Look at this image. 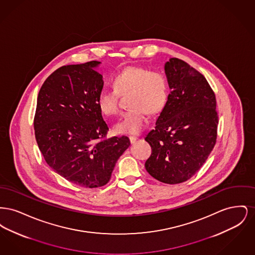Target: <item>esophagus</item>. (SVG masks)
<instances>
[{
	"mask_svg": "<svg viewBox=\"0 0 255 255\" xmlns=\"http://www.w3.org/2000/svg\"><path fill=\"white\" fill-rule=\"evenodd\" d=\"M129 138H130L131 143H133V142L137 139V136H136V135H130V136H129Z\"/></svg>",
	"mask_w": 255,
	"mask_h": 255,
	"instance_id": "1",
	"label": "esophagus"
}]
</instances>
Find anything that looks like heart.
<instances>
[{
	"label": "heart",
	"instance_id": "1",
	"mask_svg": "<svg viewBox=\"0 0 255 255\" xmlns=\"http://www.w3.org/2000/svg\"><path fill=\"white\" fill-rule=\"evenodd\" d=\"M111 84L113 90H103L97 99L99 111L113 117L119 114V95L129 93L127 103L131 107L116 124V130L122 133H139L145 127L149 115H157L165 107L169 89L165 75L159 71L144 67H128L116 73Z\"/></svg>",
	"mask_w": 255,
	"mask_h": 255
}]
</instances>
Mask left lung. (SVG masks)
<instances>
[{
  "instance_id": "1",
  "label": "left lung",
  "mask_w": 255,
  "mask_h": 255,
  "mask_svg": "<svg viewBox=\"0 0 255 255\" xmlns=\"http://www.w3.org/2000/svg\"><path fill=\"white\" fill-rule=\"evenodd\" d=\"M164 70L169 97L146 134L152 153L145 168L159 182L176 184L206 162L216 143L218 114L215 94L202 73L178 58H170Z\"/></svg>"
}]
</instances>
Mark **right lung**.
<instances>
[{"instance_id":"add662e5","label":"right lung","mask_w":255,"mask_h":255,"mask_svg":"<svg viewBox=\"0 0 255 255\" xmlns=\"http://www.w3.org/2000/svg\"><path fill=\"white\" fill-rule=\"evenodd\" d=\"M100 62L63 66L51 73L37 98L34 132L49 167L77 185L109 182L116 162L130 146L127 136L106 138L109 127L97 104L102 91Z\"/></svg>"}]
</instances>
